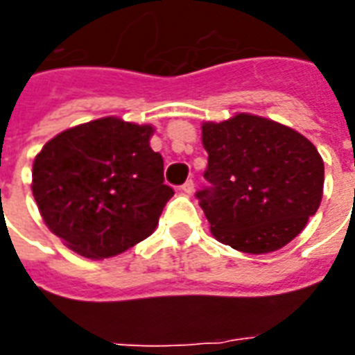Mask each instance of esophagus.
<instances>
[{
    "mask_svg": "<svg viewBox=\"0 0 355 355\" xmlns=\"http://www.w3.org/2000/svg\"><path fill=\"white\" fill-rule=\"evenodd\" d=\"M182 193H186V195H191L195 191V184H193V180H186V182L182 184Z\"/></svg>",
    "mask_w": 355,
    "mask_h": 355,
    "instance_id": "1",
    "label": "esophagus"
}]
</instances>
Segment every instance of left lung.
I'll return each instance as SVG.
<instances>
[{
  "instance_id": "obj_1",
  "label": "left lung",
  "mask_w": 355,
  "mask_h": 355,
  "mask_svg": "<svg viewBox=\"0 0 355 355\" xmlns=\"http://www.w3.org/2000/svg\"><path fill=\"white\" fill-rule=\"evenodd\" d=\"M200 128L211 188L197 197L211 236L247 254L286 247L322 200L324 162L317 147L295 128L254 114Z\"/></svg>"
}]
</instances>
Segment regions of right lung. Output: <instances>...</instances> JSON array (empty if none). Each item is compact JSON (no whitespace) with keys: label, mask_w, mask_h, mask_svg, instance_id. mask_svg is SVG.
Segmentation results:
<instances>
[{"label":"right lung","mask_w":355,"mask_h":355,"mask_svg":"<svg viewBox=\"0 0 355 355\" xmlns=\"http://www.w3.org/2000/svg\"><path fill=\"white\" fill-rule=\"evenodd\" d=\"M153 134L108 116L57 134L36 155L31 189L40 216L73 252L110 258L155 232L175 191Z\"/></svg>","instance_id":"right-lung-1"}]
</instances>
